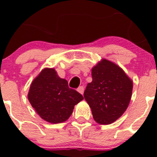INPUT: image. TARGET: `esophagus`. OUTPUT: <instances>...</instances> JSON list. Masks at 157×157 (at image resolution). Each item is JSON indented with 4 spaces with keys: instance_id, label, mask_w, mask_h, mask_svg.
Returning <instances> with one entry per match:
<instances>
[{
    "instance_id": "1",
    "label": "esophagus",
    "mask_w": 157,
    "mask_h": 157,
    "mask_svg": "<svg viewBox=\"0 0 157 157\" xmlns=\"http://www.w3.org/2000/svg\"><path fill=\"white\" fill-rule=\"evenodd\" d=\"M77 90H78V92L80 93L81 94H83V93H84V87H83V86L78 87Z\"/></svg>"
}]
</instances>
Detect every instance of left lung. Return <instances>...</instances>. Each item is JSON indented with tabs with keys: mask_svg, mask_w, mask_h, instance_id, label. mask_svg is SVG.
<instances>
[{
	"mask_svg": "<svg viewBox=\"0 0 157 157\" xmlns=\"http://www.w3.org/2000/svg\"><path fill=\"white\" fill-rule=\"evenodd\" d=\"M92 78L84 98L94 120L99 124H111L127 110L132 96L133 81L119 65L106 59L93 67Z\"/></svg>",
	"mask_w": 157,
	"mask_h": 157,
	"instance_id": "1",
	"label": "left lung"
}]
</instances>
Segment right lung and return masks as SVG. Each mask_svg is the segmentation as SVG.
Returning a JSON list of instances; mask_svg holds the SVG:
<instances>
[{
    "instance_id": "obj_1",
    "label": "right lung",
    "mask_w": 157,
    "mask_h": 157,
    "mask_svg": "<svg viewBox=\"0 0 157 157\" xmlns=\"http://www.w3.org/2000/svg\"><path fill=\"white\" fill-rule=\"evenodd\" d=\"M28 100L38 116L50 123L65 122L75 105L83 100L82 94L68 87L67 81L58 76L54 68H45L30 84Z\"/></svg>"
}]
</instances>
